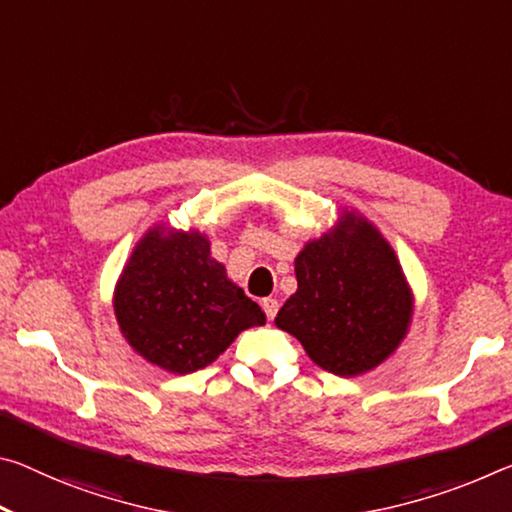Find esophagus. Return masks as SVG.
Returning <instances> with one entry per match:
<instances>
[{"instance_id": "1", "label": "esophagus", "mask_w": 512, "mask_h": 512, "mask_svg": "<svg viewBox=\"0 0 512 512\" xmlns=\"http://www.w3.org/2000/svg\"><path fill=\"white\" fill-rule=\"evenodd\" d=\"M278 307H280V303L275 298H264L262 300V310H264L266 319H269V321L275 319V314H278Z\"/></svg>"}]
</instances>
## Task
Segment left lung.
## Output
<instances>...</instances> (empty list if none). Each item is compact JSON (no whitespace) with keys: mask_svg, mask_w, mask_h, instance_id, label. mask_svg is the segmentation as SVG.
Segmentation results:
<instances>
[{"mask_svg":"<svg viewBox=\"0 0 512 512\" xmlns=\"http://www.w3.org/2000/svg\"><path fill=\"white\" fill-rule=\"evenodd\" d=\"M298 289L275 316L307 355L335 376L371 371L410 326L412 294L380 232L358 214L310 241L296 257Z\"/></svg>","mask_w":512,"mask_h":512,"instance_id":"8db88e82","label":"left lung"}]
</instances>
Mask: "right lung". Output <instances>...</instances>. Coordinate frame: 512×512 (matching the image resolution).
<instances>
[{
	"label": "right lung",
	"instance_id": "right-lung-1",
	"mask_svg": "<svg viewBox=\"0 0 512 512\" xmlns=\"http://www.w3.org/2000/svg\"><path fill=\"white\" fill-rule=\"evenodd\" d=\"M113 310L134 351L170 373L205 369L241 330L266 321L255 300L227 280L200 232L164 237V225L134 248Z\"/></svg>",
	"mask_w": 512,
	"mask_h": 512
}]
</instances>
